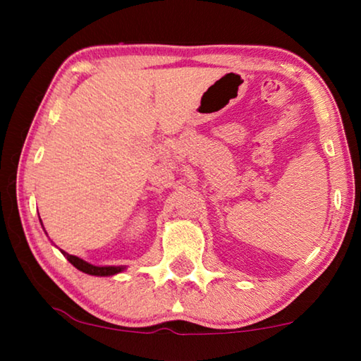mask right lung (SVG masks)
Instances as JSON below:
<instances>
[{
	"label": "right lung",
	"instance_id": "1",
	"mask_svg": "<svg viewBox=\"0 0 361 361\" xmlns=\"http://www.w3.org/2000/svg\"><path fill=\"white\" fill-rule=\"evenodd\" d=\"M60 252H62V255L71 262L73 266H75L76 269H79V271L84 272V274H89V276L109 277V276H116V274L126 271V266H94V264H90V262H87V261L78 258V256L68 255L66 252H63V250H60Z\"/></svg>",
	"mask_w": 361,
	"mask_h": 361
}]
</instances>
